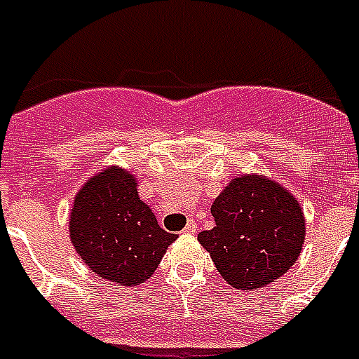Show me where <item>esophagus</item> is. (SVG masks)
<instances>
[{
    "mask_svg": "<svg viewBox=\"0 0 359 359\" xmlns=\"http://www.w3.org/2000/svg\"><path fill=\"white\" fill-rule=\"evenodd\" d=\"M198 232V222L196 220H188V224L184 226L182 233H196Z\"/></svg>",
    "mask_w": 359,
    "mask_h": 359,
    "instance_id": "1",
    "label": "esophagus"
}]
</instances>
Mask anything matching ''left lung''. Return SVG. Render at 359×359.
<instances>
[{
    "label": "left lung",
    "mask_w": 359,
    "mask_h": 359,
    "mask_svg": "<svg viewBox=\"0 0 359 359\" xmlns=\"http://www.w3.org/2000/svg\"><path fill=\"white\" fill-rule=\"evenodd\" d=\"M211 215L215 228L198 233V240L232 287H266L301 255V205L289 190L262 175L230 180L213 201Z\"/></svg>",
    "instance_id": "8db88e82"
}]
</instances>
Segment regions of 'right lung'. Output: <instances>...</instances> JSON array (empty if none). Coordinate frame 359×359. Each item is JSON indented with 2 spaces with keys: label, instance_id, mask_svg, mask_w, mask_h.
I'll list each match as a JSON object with an SVG mask.
<instances>
[{
  "label": "right lung",
  "instance_id": "right-lung-1",
  "mask_svg": "<svg viewBox=\"0 0 359 359\" xmlns=\"http://www.w3.org/2000/svg\"><path fill=\"white\" fill-rule=\"evenodd\" d=\"M137 184L126 169L106 167L85 182L70 213V241L85 264L127 287L144 283L177 240L159 226Z\"/></svg>",
  "mask_w": 359,
  "mask_h": 359
}]
</instances>
